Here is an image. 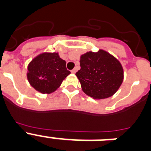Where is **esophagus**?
Wrapping results in <instances>:
<instances>
[{"instance_id": "1", "label": "esophagus", "mask_w": 151, "mask_h": 151, "mask_svg": "<svg viewBox=\"0 0 151 151\" xmlns=\"http://www.w3.org/2000/svg\"><path fill=\"white\" fill-rule=\"evenodd\" d=\"M71 72H72V73H76L77 72V69L76 68H74V69H73Z\"/></svg>"}]
</instances>
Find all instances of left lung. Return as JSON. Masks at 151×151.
Returning a JSON list of instances; mask_svg holds the SVG:
<instances>
[{"instance_id": "1", "label": "left lung", "mask_w": 151, "mask_h": 151, "mask_svg": "<svg viewBox=\"0 0 151 151\" xmlns=\"http://www.w3.org/2000/svg\"><path fill=\"white\" fill-rule=\"evenodd\" d=\"M80 66L76 76L82 91L94 99H105L115 94L123 81V68L120 62L100 49L80 57Z\"/></svg>"}]
</instances>
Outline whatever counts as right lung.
Segmentation results:
<instances>
[{
    "label": "right lung",
    "instance_id": "right-lung-1",
    "mask_svg": "<svg viewBox=\"0 0 151 151\" xmlns=\"http://www.w3.org/2000/svg\"><path fill=\"white\" fill-rule=\"evenodd\" d=\"M69 74L66 61L61 59L58 53L40 54L28 65V81L41 94L55 91Z\"/></svg>",
    "mask_w": 151,
    "mask_h": 151
}]
</instances>
